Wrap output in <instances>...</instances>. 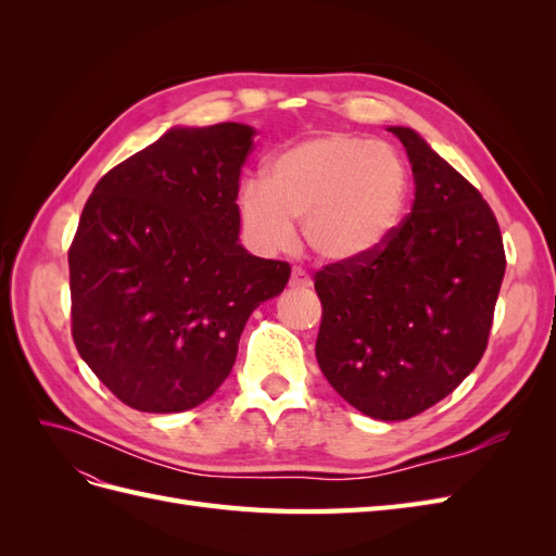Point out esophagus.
Wrapping results in <instances>:
<instances>
[{"instance_id":"1","label":"esophagus","mask_w":556,"mask_h":556,"mask_svg":"<svg viewBox=\"0 0 556 556\" xmlns=\"http://www.w3.org/2000/svg\"><path fill=\"white\" fill-rule=\"evenodd\" d=\"M290 288H296V290H308V288H313V278L304 271V268H292Z\"/></svg>"}]
</instances>
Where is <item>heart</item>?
I'll use <instances>...</instances> for the list:
<instances>
[{"mask_svg": "<svg viewBox=\"0 0 556 556\" xmlns=\"http://www.w3.org/2000/svg\"><path fill=\"white\" fill-rule=\"evenodd\" d=\"M406 162L392 146L329 131L285 148L264 180H248L239 213L248 239L266 252L294 243V223L317 257L355 262L399 227L408 201Z\"/></svg>", "mask_w": 556, "mask_h": 556, "instance_id": "1", "label": "heart"}]
</instances>
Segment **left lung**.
<instances>
[{
    "label": "left lung",
    "mask_w": 556,
    "mask_h": 556,
    "mask_svg": "<svg viewBox=\"0 0 556 556\" xmlns=\"http://www.w3.org/2000/svg\"><path fill=\"white\" fill-rule=\"evenodd\" d=\"M390 131L413 166V211L371 255L315 274L317 364L350 406L384 422L425 413L473 371L506 274L482 194L417 131Z\"/></svg>",
    "instance_id": "obj_1"
}]
</instances>
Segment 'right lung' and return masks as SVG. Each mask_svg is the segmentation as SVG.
I'll use <instances>...</instances> for the list:
<instances>
[{
	"label": "right lung",
	"instance_id": "1",
	"mask_svg": "<svg viewBox=\"0 0 556 556\" xmlns=\"http://www.w3.org/2000/svg\"><path fill=\"white\" fill-rule=\"evenodd\" d=\"M255 129L174 127L94 185L70 248L72 336L141 413H182L231 374L248 317L290 264L239 243V178Z\"/></svg>",
	"mask_w": 556,
	"mask_h": 556
}]
</instances>
